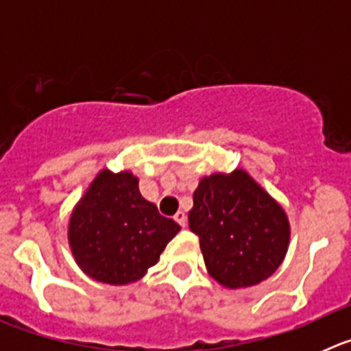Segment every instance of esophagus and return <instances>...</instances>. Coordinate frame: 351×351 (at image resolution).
<instances>
[{
    "mask_svg": "<svg viewBox=\"0 0 351 351\" xmlns=\"http://www.w3.org/2000/svg\"><path fill=\"white\" fill-rule=\"evenodd\" d=\"M173 219H176V221H178L181 226H186V221H188L184 210H178V213H176V216H173Z\"/></svg>",
    "mask_w": 351,
    "mask_h": 351,
    "instance_id": "esophagus-1",
    "label": "esophagus"
}]
</instances>
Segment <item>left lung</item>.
Listing matches in <instances>:
<instances>
[{
    "label": "left lung",
    "mask_w": 351,
    "mask_h": 351,
    "mask_svg": "<svg viewBox=\"0 0 351 351\" xmlns=\"http://www.w3.org/2000/svg\"><path fill=\"white\" fill-rule=\"evenodd\" d=\"M188 221L207 272L232 290L271 278L290 244L285 209L244 169L200 179Z\"/></svg>",
    "instance_id": "obj_1"
}]
</instances>
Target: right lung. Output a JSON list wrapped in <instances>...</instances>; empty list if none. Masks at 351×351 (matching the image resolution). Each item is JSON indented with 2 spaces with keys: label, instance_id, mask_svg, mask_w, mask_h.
I'll return each instance as SVG.
<instances>
[{
  "label": "right lung",
  "instance_id": "obj_1",
  "mask_svg": "<svg viewBox=\"0 0 351 351\" xmlns=\"http://www.w3.org/2000/svg\"><path fill=\"white\" fill-rule=\"evenodd\" d=\"M181 226L158 213L130 170L101 169L68 221V244L84 274L107 285L137 283Z\"/></svg>",
  "mask_w": 351,
  "mask_h": 351
}]
</instances>
